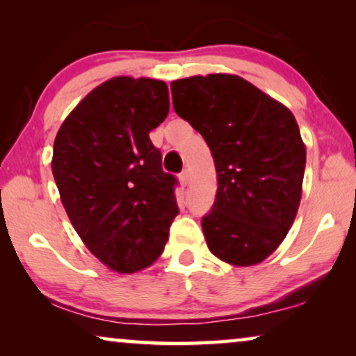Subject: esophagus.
<instances>
[{"mask_svg": "<svg viewBox=\"0 0 356 356\" xmlns=\"http://www.w3.org/2000/svg\"><path fill=\"white\" fill-rule=\"evenodd\" d=\"M179 183L183 184V186H186V184L189 183V173H188V170H184L183 173H179Z\"/></svg>", "mask_w": 356, "mask_h": 356, "instance_id": "esophagus-1", "label": "esophagus"}]
</instances>
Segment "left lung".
I'll use <instances>...</instances> for the list:
<instances>
[{"label": "left lung", "instance_id": "obj_1", "mask_svg": "<svg viewBox=\"0 0 356 356\" xmlns=\"http://www.w3.org/2000/svg\"><path fill=\"white\" fill-rule=\"evenodd\" d=\"M172 95L216 162V202L202 218L209 250L227 264H259L285 240L300 207L306 147L293 113L223 72L173 81Z\"/></svg>", "mask_w": 356, "mask_h": 356}]
</instances>
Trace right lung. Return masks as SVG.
<instances>
[{
  "instance_id": "add662e5",
  "label": "right lung",
  "mask_w": 356,
  "mask_h": 356,
  "mask_svg": "<svg viewBox=\"0 0 356 356\" xmlns=\"http://www.w3.org/2000/svg\"><path fill=\"white\" fill-rule=\"evenodd\" d=\"M168 110L163 81L111 77L76 105L53 144L51 172L72 227L118 274L157 261L178 216L177 179L149 138Z\"/></svg>"
}]
</instances>
